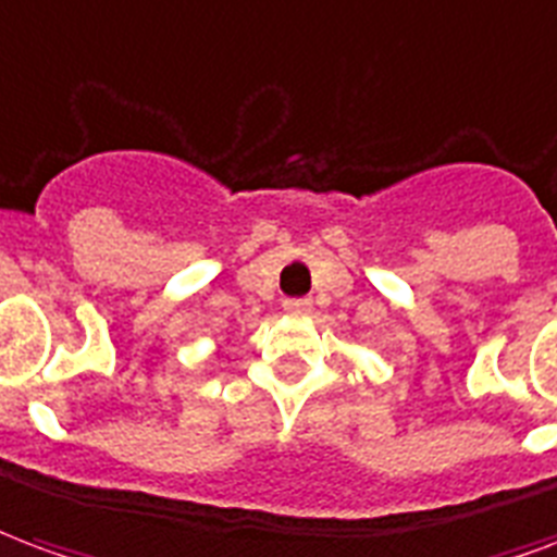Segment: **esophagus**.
I'll list each match as a JSON object with an SVG mask.
<instances>
[{
    "mask_svg": "<svg viewBox=\"0 0 557 557\" xmlns=\"http://www.w3.org/2000/svg\"><path fill=\"white\" fill-rule=\"evenodd\" d=\"M284 311H290V314H308L311 311V299H302V296L284 299Z\"/></svg>",
    "mask_w": 557,
    "mask_h": 557,
    "instance_id": "1",
    "label": "esophagus"
}]
</instances>
